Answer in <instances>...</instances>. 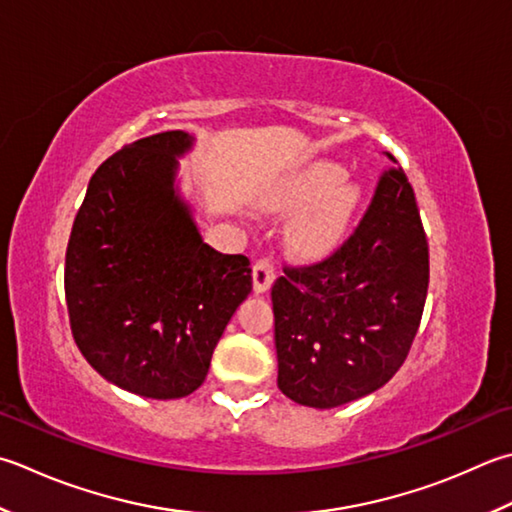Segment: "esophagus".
<instances>
[{
  "mask_svg": "<svg viewBox=\"0 0 512 512\" xmlns=\"http://www.w3.org/2000/svg\"><path fill=\"white\" fill-rule=\"evenodd\" d=\"M275 275H277V266L273 262V257L257 259L255 266H253L255 293H266V290L270 288V284L275 282Z\"/></svg>",
  "mask_w": 512,
  "mask_h": 512,
  "instance_id": "obj_1",
  "label": "esophagus"
}]
</instances>
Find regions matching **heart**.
Listing matches in <instances>:
<instances>
[{
    "label": "heart",
    "mask_w": 512,
    "mask_h": 512,
    "mask_svg": "<svg viewBox=\"0 0 512 512\" xmlns=\"http://www.w3.org/2000/svg\"><path fill=\"white\" fill-rule=\"evenodd\" d=\"M335 168H319L297 177L279 193L275 206L297 215L290 237L299 250L310 255L328 253L346 233L357 206V193L350 186H335Z\"/></svg>",
    "instance_id": "1"
}]
</instances>
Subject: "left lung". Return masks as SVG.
<instances>
[{"mask_svg":"<svg viewBox=\"0 0 512 512\" xmlns=\"http://www.w3.org/2000/svg\"><path fill=\"white\" fill-rule=\"evenodd\" d=\"M333 253L286 264L270 297L277 386L293 402L335 408L382 388L406 362L428 293V242L397 159Z\"/></svg>","mask_w":512,"mask_h":512,"instance_id":"8db88e82","label":"left lung"}]
</instances>
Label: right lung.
I'll use <instances>...</instances> for the list:
<instances>
[{
    "label": "right lung",
    "mask_w": 512,
    "mask_h": 512,
    "mask_svg": "<svg viewBox=\"0 0 512 512\" xmlns=\"http://www.w3.org/2000/svg\"><path fill=\"white\" fill-rule=\"evenodd\" d=\"M166 130L117 150L90 177L66 248L70 330L86 362L119 388L179 399L204 384L226 324L253 290L244 255L202 242L173 190Z\"/></svg>",
    "instance_id": "obj_1"
}]
</instances>
